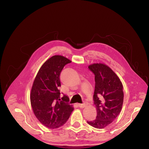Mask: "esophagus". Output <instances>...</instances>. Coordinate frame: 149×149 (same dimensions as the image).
<instances>
[{
	"label": "esophagus",
	"instance_id": "esophagus-1",
	"mask_svg": "<svg viewBox=\"0 0 149 149\" xmlns=\"http://www.w3.org/2000/svg\"><path fill=\"white\" fill-rule=\"evenodd\" d=\"M87 105V102H84L83 104H78V107L80 108H84L85 107L86 105Z\"/></svg>",
	"mask_w": 149,
	"mask_h": 149
}]
</instances>
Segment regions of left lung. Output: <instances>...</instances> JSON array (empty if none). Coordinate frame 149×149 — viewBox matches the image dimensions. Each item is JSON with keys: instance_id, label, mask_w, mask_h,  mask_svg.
I'll return each mask as SVG.
<instances>
[{"instance_id": "obj_1", "label": "left lung", "mask_w": 149, "mask_h": 149, "mask_svg": "<svg viewBox=\"0 0 149 149\" xmlns=\"http://www.w3.org/2000/svg\"><path fill=\"white\" fill-rule=\"evenodd\" d=\"M88 68L95 75L93 99L97 116L95 119L87 123L95 128L102 129L111 124L122 110L124 96L123 85L119 78L108 66L94 63Z\"/></svg>"}]
</instances>
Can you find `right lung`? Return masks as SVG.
<instances>
[{
  "label": "right lung",
  "instance_id": "add662e5",
  "mask_svg": "<svg viewBox=\"0 0 149 149\" xmlns=\"http://www.w3.org/2000/svg\"><path fill=\"white\" fill-rule=\"evenodd\" d=\"M62 56H54L39 69L35 78L31 93L33 113L42 125L49 129L63 125L74 110L69 97L61 95L60 75L63 67L71 63Z\"/></svg>",
  "mask_w": 149,
  "mask_h": 149
}]
</instances>
